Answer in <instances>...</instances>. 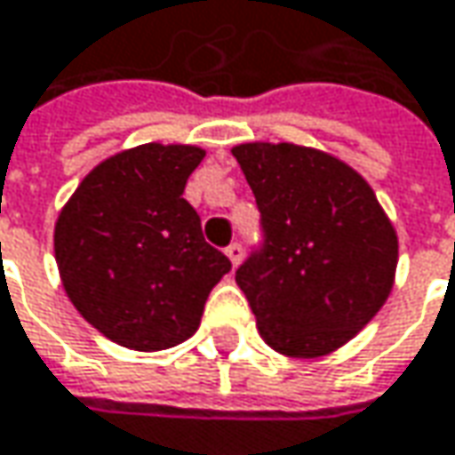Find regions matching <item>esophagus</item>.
Returning <instances> with one entry per match:
<instances>
[{"mask_svg":"<svg viewBox=\"0 0 455 455\" xmlns=\"http://www.w3.org/2000/svg\"><path fill=\"white\" fill-rule=\"evenodd\" d=\"M227 258L231 260V266H236L242 260V244L239 242H231L227 247Z\"/></svg>","mask_w":455,"mask_h":455,"instance_id":"obj_1","label":"esophagus"}]
</instances>
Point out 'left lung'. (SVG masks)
<instances>
[{
  "label": "left lung",
  "instance_id": "8db88e82",
  "mask_svg": "<svg viewBox=\"0 0 455 455\" xmlns=\"http://www.w3.org/2000/svg\"><path fill=\"white\" fill-rule=\"evenodd\" d=\"M260 242L236 283L266 344L312 359L344 347L383 307L398 242L370 185L339 158L281 143L236 145Z\"/></svg>",
  "mask_w": 455,
  "mask_h": 455
}]
</instances>
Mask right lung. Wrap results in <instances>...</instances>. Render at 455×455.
Segmentation results:
<instances>
[{
	"mask_svg": "<svg viewBox=\"0 0 455 455\" xmlns=\"http://www.w3.org/2000/svg\"><path fill=\"white\" fill-rule=\"evenodd\" d=\"M192 145H138L99 164L64 205L54 252L67 297L119 347L187 341L231 260L182 197L203 161Z\"/></svg>",
	"mask_w": 455,
	"mask_h": 455,
	"instance_id": "add662e5",
	"label": "right lung"
}]
</instances>
